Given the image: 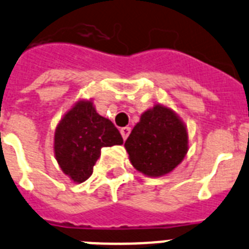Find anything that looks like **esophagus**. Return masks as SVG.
I'll return each mask as SVG.
<instances>
[{
  "mask_svg": "<svg viewBox=\"0 0 249 249\" xmlns=\"http://www.w3.org/2000/svg\"><path fill=\"white\" fill-rule=\"evenodd\" d=\"M129 133H131V127H123V128H121V135H122L123 140H126Z\"/></svg>",
  "mask_w": 249,
  "mask_h": 249,
  "instance_id": "obj_1",
  "label": "esophagus"
}]
</instances>
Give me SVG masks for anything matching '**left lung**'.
Listing matches in <instances>:
<instances>
[{
  "label": "left lung",
  "instance_id": "8db88e82",
  "mask_svg": "<svg viewBox=\"0 0 249 249\" xmlns=\"http://www.w3.org/2000/svg\"><path fill=\"white\" fill-rule=\"evenodd\" d=\"M188 129L171 108L162 104L141 114L124 142L129 161L150 178L171 173L188 152Z\"/></svg>",
  "mask_w": 249,
  "mask_h": 249
}]
</instances>
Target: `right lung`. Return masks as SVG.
I'll return each instance as SVG.
<instances>
[{
	"label": "right lung",
	"mask_w": 249,
	"mask_h": 249,
	"mask_svg": "<svg viewBox=\"0 0 249 249\" xmlns=\"http://www.w3.org/2000/svg\"><path fill=\"white\" fill-rule=\"evenodd\" d=\"M122 143L120 131L97 113L92 101H78L55 129V159L63 173L80 184L92 175L102 147Z\"/></svg>",
	"instance_id": "add662e5"
}]
</instances>
